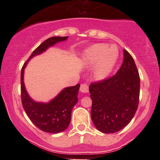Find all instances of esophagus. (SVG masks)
<instances>
[{"mask_svg":"<svg viewBox=\"0 0 160 160\" xmlns=\"http://www.w3.org/2000/svg\"><path fill=\"white\" fill-rule=\"evenodd\" d=\"M80 92H83V93L88 92H89V86H88L87 84H86V83L81 84V85H80Z\"/></svg>","mask_w":160,"mask_h":160,"instance_id":"34e87169","label":"esophagus"}]
</instances>
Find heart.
Here are the masks:
<instances>
[{
  "label": "heart",
  "mask_w": 160,
  "mask_h": 160,
  "mask_svg": "<svg viewBox=\"0 0 160 160\" xmlns=\"http://www.w3.org/2000/svg\"><path fill=\"white\" fill-rule=\"evenodd\" d=\"M108 45L98 43L86 49L82 55V61L86 65L95 66V75L98 79L108 78L113 70L117 58V52Z\"/></svg>",
  "instance_id": "obj_1"
}]
</instances>
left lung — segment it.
I'll return each mask as SVG.
<instances>
[{
  "label": "left lung",
  "instance_id": "8db88e82",
  "mask_svg": "<svg viewBox=\"0 0 160 160\" xmlns=\"http://www.w3.org/2000/svg\"><path fill=\"white\" fill-rule=\"evenodd\" d=\"M123 62L114 76L92 82L91 118L103 133L119 132L129 123L138 109L140 77L132 56L123 50Z\"/></svg>",
  "mask_w": 160,
  "mask_h": 160
}]
</instances>
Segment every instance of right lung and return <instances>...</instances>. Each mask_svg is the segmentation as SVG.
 <instances>
[{"label":"right lung","instance_id":"right-lung-1","mask_svg":"<svg viewBox=\"0 0 160 160\" xmlns=\"http://www.w3.org/2000/svg\"><path fill=\"white\" fill-rule=\"evenodd\" d=\"M68 37H52L40 44L34 50L28 59L24 64L21 71L22 103L25 113L31 121L38 128L45 132L59 133L68 127L71 118V111L78 102L80 84L66 87L60 92L56 98L48 103L34 102L28 94L24 83V71L28 62L34 56L45 52L49 47L57 43L64 41Z\"/></svg>","mask_w":160,"mask_h":160}]
</instances>
